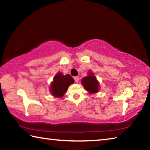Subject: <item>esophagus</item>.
I'll return each mask as SVG.
<instances>
[{
    "mask_svg": "<svg viewBox=\"0 0 150 150\" xmlns=\"http://www.w3.org/2000/svg\"><path fill=\"white\" fill-rule=\"evenodd\" d=\"M74 79H75L76 83H78V81H79V77H77V76H76V77H74Z\"/></svg>",
    "mask_w": 150,
    "mask_h": 150,
    "instance_id": "1",
    "label": "esophagus"
}]
</instances>
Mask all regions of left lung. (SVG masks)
<instances>
[{
    "instance_id": "left-lung-1",
    "label": "left lung",
    "mask_w": 150,
    "mask_h": 150,
    "mask_svg": "<svg viewBox=\"0 0 150 150\" xmlns=\"http://www.w3.org/2000/svg\"><path fill=\"white\" fill-rule=\"evenodd\" d=\"M81 84L90 94L96 93L99 91V82L96 79V77L92 71H88L87 77L82 79Z\"/></svg>"
}]
</instances>
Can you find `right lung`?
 I'll return each instance as SVG.
<instances>
[{
  "label": "right lung",
  "mask_w": 150,
  "mask_h": 150,
  "mask_svg": "<svg viewBox=\"0 0 150 150\" xmlns=\"http://www.w3.org/2000/svg\"><path fill=\"white\" fill-rule=\"evenodd\" d=\"M74 82L75 80L69 74L64 75L62 73L58 72L50 84V93L55 98H62L67 92L69 85Z\"/></svg>",
  "instance_id": "right-lung-1"
}]
</instances>
